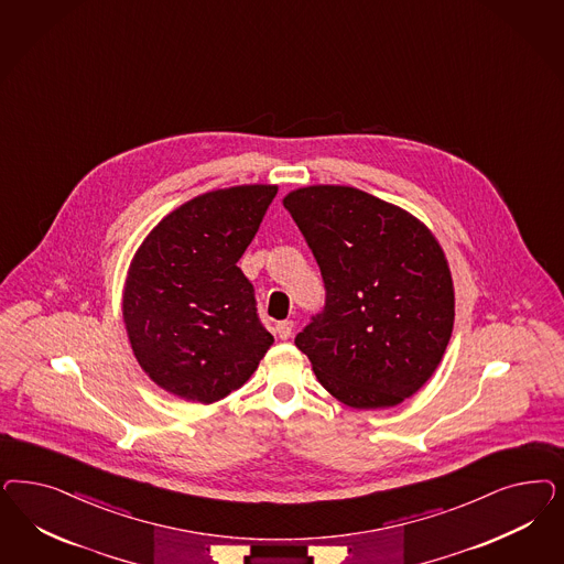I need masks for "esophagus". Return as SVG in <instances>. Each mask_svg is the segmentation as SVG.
I'll return each mask as SVG.
<instances>
[{"mask_svg":"<svg viewBox=\"0 0 564 564\" xmlns=\"http://www.w3.org/2000/svg\"><path fill=\"white\" fill-rule=\"evenodd\" d=\"M292 327H294V322H292V319L278 322V324H275V334H278L282 340H289L292 336Z\"/></svg>","mask_w":564,"mask_h":564,"instance_id":"esophagus-1","label":"esophagus"}]
</instances>
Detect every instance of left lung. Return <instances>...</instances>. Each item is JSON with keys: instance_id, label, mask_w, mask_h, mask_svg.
<instances>
[{"instance_id": "8db88e82", "label": "left lung", "mask_w": 564, "mask_h": 564, "mask_svg": "<svg viewBox=\"0 0 564 564\" xmlns=\"http://www.w3.org/2000/svg\"><path fill=\"white\" fill-rule=\"evenodd\" d=\"M282 203L326 284V307L294 338L319 383L352 409L413 397L455 326L453 275L432 230L355 186H303Z\"/></svg>"}]
</instances>
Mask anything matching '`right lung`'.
I'll return each mask as SVG.
<instances>
[{"label": "right lung", "instance_id": "obj_1", "mask_svg": "<svg viewBox=\"0 0 564 564\" xmlns=\"http://www.w3.org/2000/svg\"><path fill=\"white\" fill-rule=\"evenodd\" d=\"M278 193L240 184L170 212L128 268L122 317L132 352L165 392L212 404L253 376L273 345L238 268Z\"/></svg>", "mask_w": 564, "mask_h": 564}]
</instances>
